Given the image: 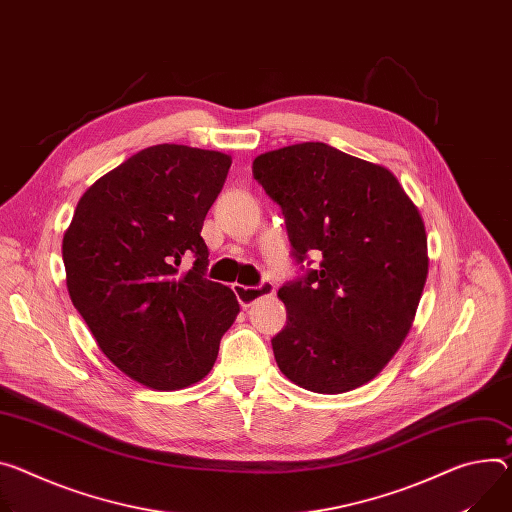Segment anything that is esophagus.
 Masks as SVG:
<instances>
[{
	"instance_id": "34e87169",
	"label": "esophagus",
	"mask_w": 512,
	"mask_h": 512,
	"mask_svg": "<svg viewBox=\"0 0 512 512\" xmlns=\"http://www.w3.org/2000/svg\"><path fill=\"white\" fill-rule=\"evenodd\" d=\"M232 292H235L239 304L243 308H249L253 302L265 296H273L275 286L271 282H261L259 286H241V284H232Z\"/></svg>"
}]
</instances>
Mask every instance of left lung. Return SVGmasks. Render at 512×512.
<instances>
[{
    "label": "left lung",
    "mask_w": 512,
    "mask_h": 512,
    "mask_svg": "<svg viewBox=\"0 0 512 512\" xmlns=\"http://www.w3.org/2000/svg\"><path fill=\"white\" fill-rule=\"evenodd\" d=\"M253 175L282 206L296 261L322 257L277 292L288 308L271 339L277 367L318 394L367 384L406 339L427 282L421 212L390 169L324 143L263 153Z\"/></svg>",
    "instance_id": "8db88e82"
}]
</instances>
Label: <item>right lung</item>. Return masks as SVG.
<instances>
[{
	"label": "right lung",
	"instance_id": "add662e5",
	"mask_svg": "<svg viewBox=\"0 0 512 512\" xmlns=\"http://www.w3.org/2000/svg\"><path fill=\"white\" fill-rule=\"evenodd\" d=\"M230 163L185 145L138 151L91 185L65 230L73 306L104 355L147 388L206 378L239 314L235 292L206 277L200 237ZM183 256L195 257L188 272Z\"/></svg>",
	"mask_w": 512,
	"mask_h": 512
}]
</instances>
